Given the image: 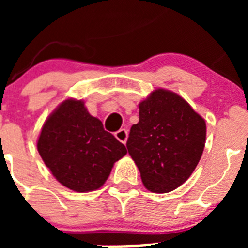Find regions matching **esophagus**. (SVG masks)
Listing matches in <instances>:
<instances>
[{
  "instance_id": "esophagus-1",
  "label": "esophagus",
  "mask_w": 248,
  "mask_h": 248,
  "mask_svg": "<svg viewBox=\"0 0 248 248\" xmlns=\"http://www.w3.org/2000/svg\"><path fill=\"white\" fill-rule=\"evenodd\" d=\"M115 138H117L119 141H122L123 144L126 143V139H128V130L126 129H120L115 133Z\"/></svg>"
}]
</instances>
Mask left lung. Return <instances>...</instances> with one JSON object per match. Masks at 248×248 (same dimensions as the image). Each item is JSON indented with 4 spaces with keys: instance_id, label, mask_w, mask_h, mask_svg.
I'll list each match as a JSON object with an SVG mask.
<instances>
[{
    "instance_id": "obj_1",
    "label": "left lung",
    "mask_w": 248,
    "mask_h": 248,
    "mask_svg": "<svg viewBox=\"0 0 248 248\" xmlns=\"http://www.w3.org/2000/svg\"><path fill=\"white\" fill-rule=\"evenodd\" d=\"M206 123L185 99L156 89L139 104V123L130 129L126 148L144 186L170 192L183 185L202 155Z\"/></svg>"
}]
</instances>
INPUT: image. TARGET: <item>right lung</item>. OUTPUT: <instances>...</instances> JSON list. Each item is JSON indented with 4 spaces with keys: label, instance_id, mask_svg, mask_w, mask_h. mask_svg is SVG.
Returning a JSON list of instances; mask_svg holds the SVG:
<instances>
[{
    "label": "right lung",
    "instance_id": "right-lung-1",
    "mask_svg": "<svg viewBox=\"0 0 248 248\" xmlns=\"http://www.w3.org/2000/svg\"><path fill=\"white\" fill-rule=\"evenodd\" d=\"M37 149L53 176L68 189H99L126 148L92 117L83 100L59 104L42 126Z\"/></svg>",
    "mask_w": 248,
    "mask_h": 248
}]
</instances>
